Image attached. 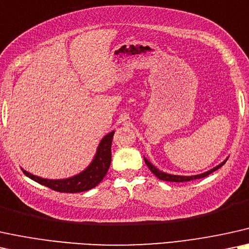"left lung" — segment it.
I'll return each mask as SVG.
<instances>
[{"label":"left lung","mask_w":249,"mask_h":249,"mask_svg":"<svg viewBox=\"0 0 249 249\" xmlns=\"http://www.w3.org/2000/svg\"><path fill=\"white\" fill-rule=\"evenodd\" d=\"M144 159V162H146V164L148 168H149L150 171L153 172L154 175L156 176L157 178L161 179V180H164V181H175V182H182V181H190V180H194V179H200V178H203V177H207V176H209L210 174H213V171H216L217 169H219L223 164H225V162L228 161V159H225L224 161H223L221 164L216 165L215 168L210 169L209 171H206L203 172V174H200V175H194V176H178V175H171V174H166V172H163L161 170H159L156 168L155 165L152 164L146 157H143Z\"/></svg>","instance_id":"obj_1"}]
</instances>
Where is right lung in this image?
Instances as JSON below:
<instances>
[{
	"label": "right lung",
	"instance_id": "right-lung-1",
	"mask_svg": "<svg viewBox=\"0 0 249 249\" xmlns=\"http://www.w3.org/2000/svg\"><path fill=\"white\" fill-rule=\"evenodd\" d=\"M115 131H111L102 138L97 146L96 154L94 155V159L89 163V165L72 177L64 179H48L30 174L23 168L21 170L32 180L54 191L61 192V193H79V192L92 190L101 182L103 177L108 172L110 163H111V143Z\"/></svg>",
	"mask_w": 249,
	"mask_h": 249
}]
</instances>
